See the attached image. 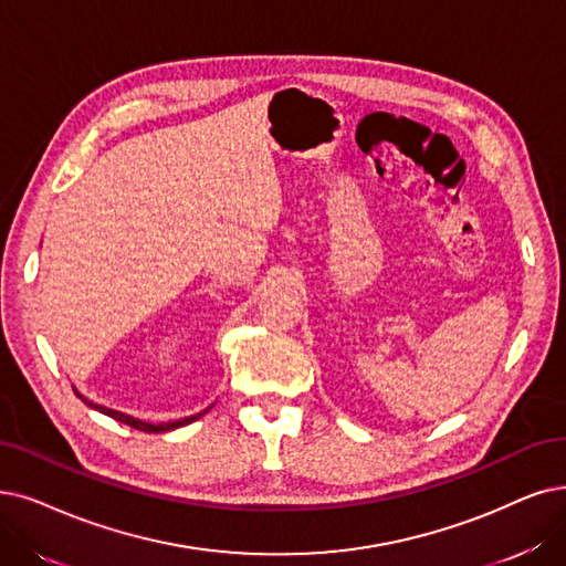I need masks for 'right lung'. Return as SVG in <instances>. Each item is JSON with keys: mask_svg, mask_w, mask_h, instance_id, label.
<instances>
[{"mask_svg": "<svg viewBox=\"0 0 566 566\" xmlns=\"http://www.w3.org/2000/svg\"><path fill=\"white\" fill-rule=\"evenodd\" d=\"M76 392V390H74ZM76 397H81L90 409H95V411H99V413H104V416H108V418H113V420H120V422H125V424H129V427H134V429H139V432H169V429H176V427H184V424H188V422H192V420H197V418H201L205 413H209L211 411V406L209 409H205L201 413H195V416H190V418H184V420H174V422H157V424H153V422H144V420H137V418H132V416H127V413H120V411H113V409H106V406H99V403H93V401H87L81 392H76Z\"/></svg>", "mask_w": 566, "mask_h": 566, "instance_id": "obj_1", "label": "right lung"}]
</instances>
